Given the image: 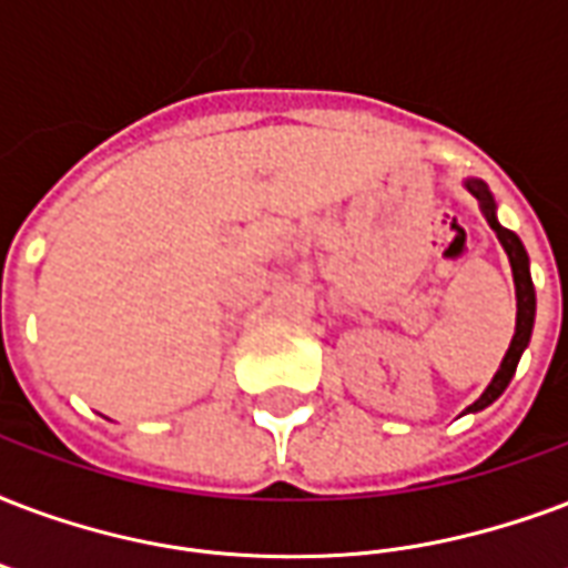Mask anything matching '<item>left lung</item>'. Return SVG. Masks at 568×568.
<instances>
[{"instance_id":"left-lung-1","label":"left lung","mask_w":568,"mask_h":568,"mask_svg":"<svg viewBox=\"0 0 568 568\" xmlns=\"http://www.w3.org/2000/svg\"><path fill=\"white\" fill-rule=\"evenodd\" d=\"M465 187L470 196H476L479 207H483V214H486L488 226L495 229L497 241L509 255V267H513V283H515V336L509 342V352L504 354V363H500V369L495 372V378L486 387V393L479 396V399L467 408V414H476V410L488 408L491 402L509 387V381H513L515 369H518V361H521V354L527 352V345H530V336H534V322H536V292H534V280H530V258H527V250L521 244V237L509 232V229L500 226V220H497V202L491 196V190L483 179H465Z\"/></svg>"}]
</instances>
